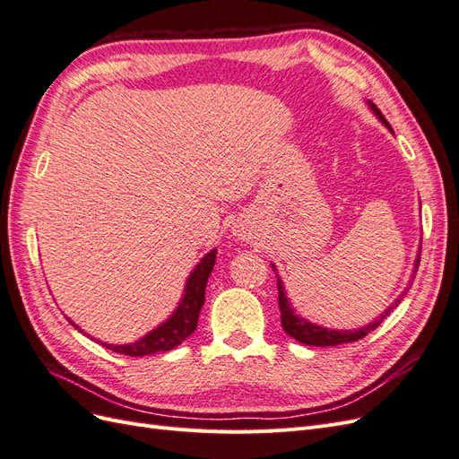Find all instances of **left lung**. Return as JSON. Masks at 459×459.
Masks as SVG:
<instances>
[{"label": "left lung", "mask_w": 459, "mask_h": 459, "mask_svg": "<svg viewBox=\"0 0 459 459\" xmlns=\"http://www.w3.org/2000/svg\"><path fill=\"white\" fill-rule=\"evenodd\" d=\"M369 107L373 108V113L379 117V120L385 124V126L391 128V124L386 122V118L383 117L381 110H379L377 107H375L373 103H369ZM420 258H421V256H418V260H415V266H420ZM275 277H277V293H280V295H277V304H280V312H281V325H283L287 335H290L293 339H297L299 342L308 344V346H335V344L354 342V341L364 339V337L368 335V333H371L373 329H377V327L381 325L383 319L398 307L400 300L404 299V295H406V293H402V295L391 304V307H388L377 319H373L371 324H368V325L362 327V329H354V331H331V329H325V327L314 325V324L307 322V319H304V317H299V316L295 314V310L290 308V304H289V300H287V297H285V293H283V281L280 280V275L275 273Z\"/></svg>", "instance_id": "left-lung-1"}]
</instances>
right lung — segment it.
Instances as JSON below:
<instances>
[{
    "instance_id": "obj_1",
    "label": "right lung",
    "mask_w": 459,
    "mask_h": 459,
    "mask_svg": "<svg viewBox=\"0 0 459 459\" xmlns=\"http://www.w3.org/2000/svg\"><path fill=\"white\" fill-rule=\"evenodd\" d=\"M214 262H216V251H211L197 264V268L193 270L191 277L187 280L184 300L179 302L178 310L174 312V316L169 319V322L162 324L155 331H151L149 335H145L137 342H132V344L101 342V344L107 346L108 351L124 354V356H147V354H157V352L176 349L179 342H184L191 333L197 329V319L204 304L206 281H208V275H211L214 268Z\"/></svg>"
}]
</instances>
